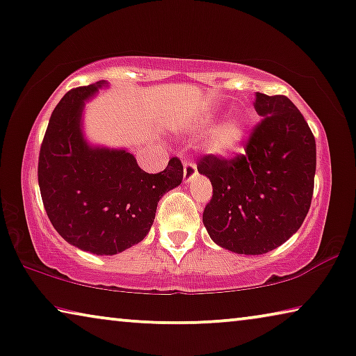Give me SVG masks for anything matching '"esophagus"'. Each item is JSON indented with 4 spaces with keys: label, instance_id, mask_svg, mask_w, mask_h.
<instances>
[{
    "label": "esophagus",
    "instance_id": "1",
    "mask_svg": "<svg viewBox=\"0 0 356 356\" xmlns=\"http://www.w3.org/2000/svg\"><path fill=\"white\" fill-rule=\"evenodd\" d=\"M183 177H184V181L186 183H189L191 179H193L195 175H197V167H195V163L194 162H189V161H186L184 162V165H183Z\"/></svg>",
    "mask_w": 356,
    "mask_h": 356
}]
</instances>
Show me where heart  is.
I'll list each match as a JSON object with an SVG mask.
<instances>
[{
  "instance_id": "b5f03b06",
  "label": "heart",
  "mask_w": 356,
  "mask_h": 356,
  "mask_svg": "<svg viewBox=\"0 0 356 356\" xmlns=\"http://www.w3.org/2000/svg\"><path fill=\"white\" fill-rule=\"evenodd\" d=\"M218 115L216 114H204L195 120L193 130L195 133H207L215 127ZM245 136V125L239 117H229L212 133V136L207 141L209 152L215 154V156H231L241 147L242 141Z\"/></svg>"
}]
</instances>
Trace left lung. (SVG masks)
<instances>
[{"label":"left lung","mask_w":356,"mask_h":356,"mask_svg":"<svg viewBox=\"0 0 356 356\" xmlns=\"http://www.w3.org/2000/svg\"><path fill=\"white\" fill-rule=\"evenodd\" d=\"M261 122L234 159L205 156L199 173L213 195L202 221L223 249L266 254L300 228L310 210L316 172L315 136L289 97L255 95Z\"/></svg>","instance_id":"8db88e82"}]
</instances>
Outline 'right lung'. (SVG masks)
Segmentation results:
<instances>
[{
    "mask_svg": "<svg viewBox=\"0 0 356 356\" xmlns=\"http://www.w3.org/2000/svg\"><path fill=\"white\" fill-rule=\"evenodd\" d=\"M104 80L70 90L51 114L38 157V184L54 229L95 255H115L146 238L159 200L183 179L179 159L146 173L125 149L95 147L81 131L85 101Z\"/></svg>",
    "mask_w": 356,
    "mask_h": 356,
    "instance_id": "right-lung-1",
    "label": "right lung"
}]
</instances>
